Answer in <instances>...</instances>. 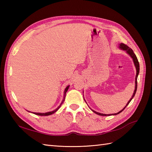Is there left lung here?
I'll return each instance as SVG.
<instances>
[{"instance_id": "1", "label": "left lung", "mask_w": 152, "mask_h": 152, "mask_svg": "<svg viewBox=\"0 0 152 152\" xmlns=\"http://www.w3.org/2000/svg\"><path fill=\"white\" fill-rule=\"evenodd\" d=\"M119 48H120L121 49H122L123 50H125V51H127V53L129 55V56H130L132 58H133V61H134V65H135V66H136V69H137V75H136V78H135V83H136V84H135V89H134V93H133V96H132V98L129 100V102H127V105L125 106V107H124V108L123 109V110H121V111H119V112L116 113V114H113L112 115H117V114H119V113H120V112H122L123 110H124L126 108V106H127L129 104V102H131V100L133 99V98L134 97V95H135V93H136L137 89V78H138V74H139V70H140L139 63H138V61L137 57V56H136V55H135V54L134 53L133 50H132L131 48H130L128 46H127V45H125V44H122V43L120 44V45H119ZM92 111H93V112H95V114H98V115H100L106 116V115H112V114H107V115H106V114H101V113L96 112H95V111H94V110H92Z\"/></svg>"}]
</instances>
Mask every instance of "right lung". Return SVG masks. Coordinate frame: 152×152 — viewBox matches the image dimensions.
I'll use <instances>...</instances> for the list:
<instances>
[{
    "label": "right lung",
    "instance_id": "1",
    "mask_svg": "<svg viewBox=\"0 0 152 152\" xmlns=\"http://www.w3.org/2000/svg\"><path fill=\"white\" fill-rule=\"evenodd\" d=\"M69 86H67L66 88V89H65V90H64V98H63V101H62V103L64 102V99H65V96H66V91H67V90H68V89H69ZM62 103H61V104H62ZM61 105L59 106V107H58L57 109H56L55 110H53V111H52V112H46V113H34V112H33V114H36V115H51V114H53V113H55L56 112L58 109H59V108H60V106H61Z\"/></svg>",
    "mask_w": 152,
    "mask_h": 152
}]
</instances>
